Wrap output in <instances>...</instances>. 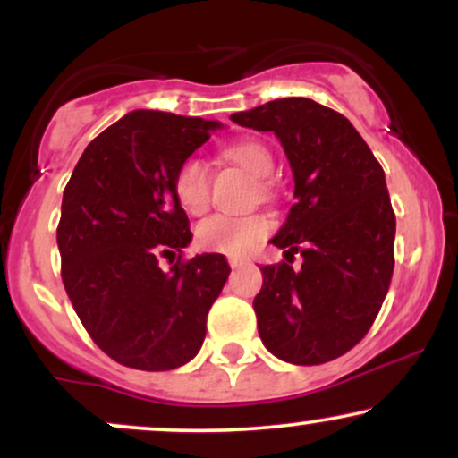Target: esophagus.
I'll return each mask as SVG.
<instances>
[{
	"instance_id": "obj_1",
	"label": "esophagus",
	"mask_w": 458,
	"mask_h": 458,
	"mask_svg": "<svg viewBox=\"0 0 458 458\" xmlns=\"http://www.w3.org/2000/svg\"><path fill=\"white\" fill-rule=\"evenodd\" d=\"M228 262H230V267H233V269H239V267L247 265V260H243V259H228Z\"/></svg>"
}]
</instances>
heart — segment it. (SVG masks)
<instances>
[{"instance_id":"obj_1","label":"heart","mask_w":458,"mask_h":458,"mask_svg":"<svg viewBox=\"0 0 458 458\" xmlns=\"http://www.w3.org/2000/svg\"><path fill=\"white\" fill-rule=\"evenodd\" d=\"M222 155L228 161L243 167L247 174L256 181H267L273 174V155L265 144L256 140H239L225 144ZM176 202L189 215H199L207 211L211 202V167L199 157H187L176 167L172 181ZM271 233V222L265 215H211L198 225L196 239L199 247L207 251L225 256H243L254 245H259Z\"/></svg>"}]
</instances>
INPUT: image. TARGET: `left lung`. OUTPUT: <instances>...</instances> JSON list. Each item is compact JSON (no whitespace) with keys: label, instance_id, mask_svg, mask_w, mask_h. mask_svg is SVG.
I'll return each instance as SVG.
<instances>
[{"label":"left lung","instance_id":"obj_1","mask_svg":"<svg viewBox=\"0 0 458 458\" xmlns=\"http://www.w3.org/2000/svg\"><path fill=\"white\" fill-rule=\"evenodd\" d=\"M230 120L273 131L295 178V204L271 243L303 262L260 267V340L288 364H325L364 338L390 288L396 217L383 167L343 114L312 98H277Z\"/></svg>","mask_w":458,"mask_h":458}]
</instances>
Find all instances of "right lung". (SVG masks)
I'll use <instances>...</instances> for the list:
<instances>
[{"label": "right lung", "instance_id": "add662e5", "mask_svg": "<svg viewBox=\"0 0 458 458\" xmlns=\"http://www.w3.org/2000/svg\"><path fill=\"white\" fill-rule=\"evenodd\" d=\"M222 127L138 109L94 138L62 198V282L90 338L118 364L172 370L193 360L228 280L222 254L182 260L191 241L176 167ZM173 267L163 272L158 260Z\"/></svg>", "mask_w": 458, "mask_h": 458}]
</instances>
